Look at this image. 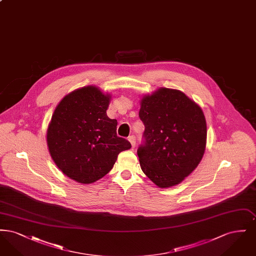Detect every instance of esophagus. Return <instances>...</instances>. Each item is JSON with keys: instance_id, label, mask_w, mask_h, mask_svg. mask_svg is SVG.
Wrapping results in <instances>:
<instances>
[{"instance_id": "obj_1", "label": "esophagus", "mask_w": 256, "mask_h": 256, "mask_svg": "<svg viewBox=\"0 0 256 256\" xmlns=\"http://www.w3.org/2000/svg\"><path fill=\"white\" fill-rule=\"evenodd\" d=\"M128 141L130 142V144H132V146L134 148L135 145H136V137L134 136V135H130V137H128Z\"/></svg>"}]
</instances>
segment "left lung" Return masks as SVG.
Here are the masks:
<instances>
[{
    "label": "left lung",
    "instance_id": "obj_1",
    "mask_svg": "<svg viewBox=\"0 0 256 256\" xmlns=\"http://www.w3.org/2000/svg\"><path fill=\"white\" fill-rule=\"evenodd\" d=\"M139 118L145 126L143 143L137 150L141 169L161 188L182 182L206 150L202 110L182 92L160 88L142 98Z\"/></svg>",
    "mask_w": 256,
    "mask_h": 256
}]
</instances>
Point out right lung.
I'll return each instance as SVG.
<instances>
[{"instance_id":"obj_1","label":"right lung","mask_w":256,"mask_h":256,"mask_svg":"<svg viewBox=\"0 0 256 256\" xmlns=\"http://www.w3.org/2000/svg\"><path fill=\"white\" fill-rule=\"evenodd\" d=\"M110 95L87 86L65 96L54 110L47 132L50 154L61 172L89 184L113 168L132 144L117 135V120L106 115Z\"/></svg>"}]
</instances>
